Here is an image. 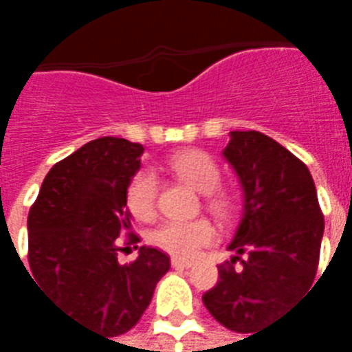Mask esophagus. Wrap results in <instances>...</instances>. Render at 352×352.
Instances as JSON below:
<instances>
[{"instance_id": "esophagus-1", "label": "esophagus", "mask_w": 352, "mask_h": 352, "mask_svg": "<svg viewBox=\"0 0 352 352\" xmlns=\"http://www.w3.org/2000/svg\"><path fill=\"white\" fill-rule=\"evenodd\" d=\"M171 265L175 267V270H186V267H192L194 262L192 260H184V258H171Z\"/></svg>"}]
</instances>
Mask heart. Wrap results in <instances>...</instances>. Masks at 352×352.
Returning a JSON list of instances; mask_svg holds the SVG:
<instances>
[{"instance_id":"1","label":"heart","mask_w":352,"mask_h":352,"mask_svg":"<svg viewBox=\"0 0 352 352\" xmlns=\"http://www.w3.org/2000/svg\"><path fill=\"white\" fill-rule=\"evenodd\" d=\"M166 168L179 177L181 181L190 184L201 194H207V207L219 217H228L234 209V199L224 190H219L221 184V169L217 166L211 154L188 148L171 154L166 160ZM156 196H158V183L156 177L141 169L131 177L126 188V206L130 213L139 221L153 219L156 211ZM217 230L207 219L196 221H166L154 230L153 243L169 254L190 258L199 249L213 243Z\"/></svg>"}]
</instances>
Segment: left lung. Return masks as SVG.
I'll use <instances>...</instances> for the list:
<instances>
[{"label": "left lung", "instance_id": "8db88e82", "mask_svg": "<svg viewBox=\"0 0 352 352\" xmlns=\"http://www.w3.org/2000/svg\"><path fill=\"white\" fill-rule=\"evenodd\" d=\"M230 135L224 158L243 186V217L228 247L236 256L219 265V283L201 300L224 328L254 336L313 285L324 214L300 158L260 131Z\"/></svg>", "mask_w": 352, "mask_h": 352}]
</instances>
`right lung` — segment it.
Returning a JSON list of instances; mask_svg holds the SVG:
<instances>
[{"mask_svg": "<svg viewBox=\"0 0 352 352\" xmlns=\"http://www.w3.org/2000/svg\"><path fill=\"white\" fill-rule=\"evenodd\" d=\"M143 151L122 138L94 139L52 166L28 214L35 283L73 320L107 338L138 324L169 270L168 254L153 247H141L130 264L118 262L120 234L128 232V245L139 241L126 188Z\"/></svg>", "mask_w": 352, "mask_h": 352, "instance_id": "obj_1", "label": "right lung"}]
</instances>
